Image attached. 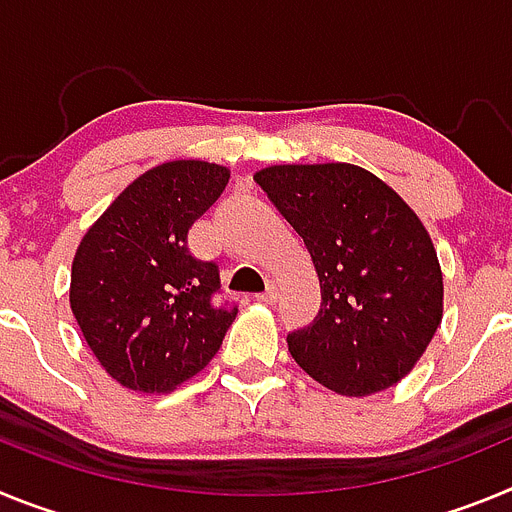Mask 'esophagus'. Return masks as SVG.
<instances>
[{
    "mask_svg": "<svg viewBox=\"0 0 512 512\" xmlns=\"http://www.w3.org/2000/svg\"><path fill=\"white\" fill-rule=\"evenodd\" d=\"M277 287H274V284H269V287H266V292H261L259 297H256V300L259 302H277Z\"/></svg>",
    "mask_w": 512,
    "mask_h": 512,
    "instance_id": "obj_1",
    "label": "esophagus"
}]
</instances>
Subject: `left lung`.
<instances>
[{"instance_id": "left-lung-1", "label": "left lung", "mask_w": 512, "mask_h": 512, "mask_svg": "<svg viewBox=\"0 0 512 512\" xmlns=\"http://www.w3.org/2000/svg\"><path fill=\"white\" fill-rule=\"evenodd\" d=\"M302 235L320 279L315 323L289 354L328 390L382 392L413 372L443 318L431 235L400 194L354 164H279L253 174Z\"/></svg>"}]
</instances>
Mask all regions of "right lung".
Returning <instances> with one entry per match:
<instances>
[{
    "label": "right lung",
    "instance_id": "add662e5",
    "mask_svg": "<svg viewBox=\"0 0 512 512\" xmlns=\"http://www.w3.org/2000/svg\"><path fill=\"white\" fill-rule=\"evenodd\" d=\"M228 166L166 161L122 189L84 233L69 302L99 366L133 392H171L210 364L238 310L212 305L220 274L187 233L223 194Z\"/></svg>",
    "mask_w": 512,
    "mask_h": 512
}]
</instances>
